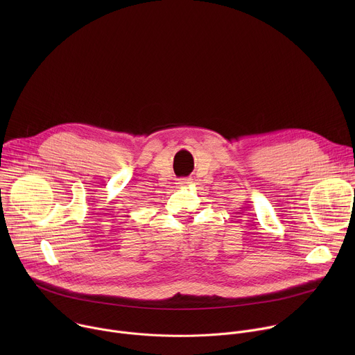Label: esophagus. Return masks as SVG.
Wrapping results in <instances>:
<instances>
[{"instance_id":"1","label":"esophagus","mask_w":355,"mask_h":355,"mask_svg":"<svg viewBox=\"0 0 355 355\" xmlns=\"http://www.w3.org/2000/svg\"><path fill=\"white\" fill-rule=\"evenodd\" d=\"M189 182H191V180H189V178H180L177 184H178L180 187H185V185H188Z\"/></svg>"}]
</instances>
